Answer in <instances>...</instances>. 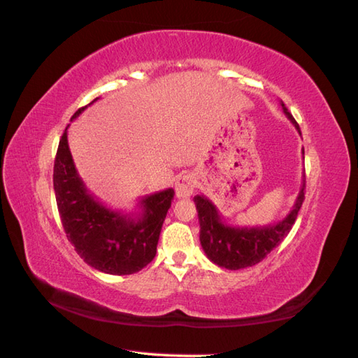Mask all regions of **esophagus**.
Masks as SVG:
<instances>
[{
	"label": "esophagus",
	"mask_w": 358,
	"mask_h": 358,
	"mask_svg": "<svg viewBox=\"0 0 358 358\" xmlns=\"http://www.w3.org/2000/svg\"><path fill=\"white\" fill-rule=\"evenodd\" d=\"M196 180L192 173H182L177 178L176 182V194L178 198H189L195 190Z\"/></svg>",
	"instance_id": "34e87169"
}]
</instances>
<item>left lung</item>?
<instances>
[{"mask_svg":"<svg viewBox=\"0 0 358 358\" xmlns=\"http://www.w3.org/2000/svg\"><path fill=\"white\" fill-rule=\"evenodd\" d=\"M282 112L301 134L299 125L281 103ZM304 154V150H302ZM306 177V176H304ZM306 180L302 181L298 198L289 215L282 221L263 227H231L227 225L216 206L204 195L194 198L199 219V241L210 262L225 269H243L262 262L266 255L286 239L296 221L299 208L304 203Z\"/></svg>","mask_w":358,"mask_h":358,"instance_id":"1","label":"left lung"}]
</instances>
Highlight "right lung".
<instances>
[{
  "mask_svg": "<svg viewBox=\"0 0 358 358\" xmlns=\"http://www.w3.org/2000/svg\"><path fill=\"white\" fill-rule=\"evenodd\" d=\"M86 107L78 108L72 119ZM66 130L59 142L52 181L68 241L80 257L96 271L112 275L139 272L152 262L157 252L162 225L173 199V189L142 198L141 213L136 216L103 206L89 194L83 180L78 177Z\"/></svg>",
  "mask_w": 358,
  "mask_h": 358,
  "instance_id": "obj_1",
  "label": "right lung"
}]
</instances>
